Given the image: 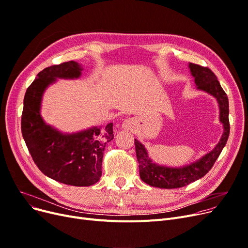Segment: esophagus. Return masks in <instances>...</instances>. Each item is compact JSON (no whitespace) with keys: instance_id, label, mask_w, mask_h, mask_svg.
I'll list each match as a JSON object with an SVG mask.
<instances>
[{"instance_id":"34e87169","label":"esophagus","mask_w":248,"mask_h":248,"mask_svg":"<svg viewBox=\"0 0 248 248\" xmlns=\"http://www.w3.org/2000/svg\"><path fill=\"white\" fill-rule=\"evenodd\" d=\"M134 121L132 118H127L124 123H123V127L125 128V130H128V128H132L134 126Z\"/></svg>"}]
</instances>
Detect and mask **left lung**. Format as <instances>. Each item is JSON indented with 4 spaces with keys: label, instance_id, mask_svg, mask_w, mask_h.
I'll return each mask as SVG.
<instances>
[{
    "label": "left lung",
    "instance_id": "8db88e82",
    "mask_svg": "<svg viewBox=\"0 0 248 248\" xmlns=\"http://www.w3.org/2000/svg\"><path fill=\"white\" fill-rule=\"evenodd\" d=\"M188 68L191 76L195 78L197 89L209 93L218 101L220 109V122L223 124V135L220 142L211 152L202 156L196 162L182 167H167L154 163L148 155L143 144L135 139L136 154L139 162L140 177L151 186L159 188H178L186 186L206 175L216 162L230 133L229 124V101L227 94L222 89L219 81L209 68H204L189 62Z\"/></svg>",
    "mask_w": 248,
    "mask_h": 248
}]
</instances>
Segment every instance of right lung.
Segmentation results:
<instances>
[{
    "instance_id": "right-lung-1",
    "label": "right lung",
    "mask_w": 248,
    "mask_h": 248,
    "mask_svg": "<svg viewBox=\"0 0 248 248\" xmlns=\"http://www.w3.org/2000/svg\"><path fill=\"white\" fill-rule=\"evenodd\" d=\"M82 70L81 64L70 61L39 72L26 90L21 117L23 139L39 170L53 180L74 186H90L100 179L104 149L114 137L113 124L103 130L93 126L62 134L42 120L40 106L49 85L57 79H77Z\"/></svg>"
}]
</instances>
